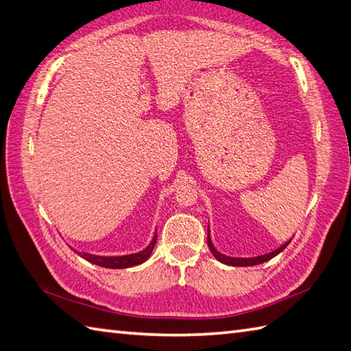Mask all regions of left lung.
<instances>
[{
    "instance_id": "obj_1",
    "label": "left lung",
    "mask_w": 351,
    "mask_h": 351,
    "mask_svg": "<svg viewBox=\"0 0 351 351\" xmlns=\"http://www.w3.org/2000/svg\"><path fill=\"white\" fill-rule=\"evenodd\" d=\"M290 243L286 242L284 245H281L280 248H276L272 252H267V254L263 256H257V257H248V258H241V257H229V256H224L221 252L217 251L215 247L213 245V241H210V236H209V230H208V245L210 248V252H213L214 257L218 260V262H221L224 265H229V266H254V265H260V263H265L267 260H271L272 257H275L276 254H280V252L286 248Z\"/></svg>"
}]
</instances>
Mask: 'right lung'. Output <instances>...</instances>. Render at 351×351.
I'll list each match as a JSON object with an SVG mask.
<instances>
[{"label":"right lung","mask_w":351,"mask_h":351,"mask_svg":"<svg viewBox=\"0 0 351 351\" xmlns=\"http://www.w3.org/2000/svg\"><path fill=\"white\" fill-rule=\"evenodd\" d=\"M157 242V234L154 236L152 242L146 247L143 251L136 252V254H128V256H117V257H106V256H94V254H86V252H77L80 257H84L88 260L89 263H94L97 266H103V267H110V269H125L130 266H136L143 263L146 258L151 256V252L156 247Z\"/></svg>","instance_id":"right-lung-1"}]
</instances>
